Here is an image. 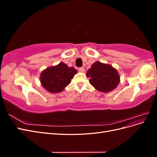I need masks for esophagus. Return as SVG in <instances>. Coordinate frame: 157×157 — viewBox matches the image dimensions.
Segmentation results:
<instances>
[{
    "label": "esophagus",
    "mask_w": 157,
    "mask_h": 157,
    "mask_svg": "<svg viewBox=\"0 0 157 157\" xmlns=\"http://www.w3.org/2000/svg\"><path fill=\"white\" fill-rule=\"evenodd\" d=\"M78 70H79L80 72H81V73H84L85 71V69H84V67H80Z\"/></svg>",
    "instance_id": "esophagus-1"
}]
</instances>
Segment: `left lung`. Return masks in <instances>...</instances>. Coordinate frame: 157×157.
Masks as SVG:
<instances>
[{"mask_svg": "<svg viewBox=\"0 0 157 157\" xmlns=\"http://www.w3.org/2000/svg\"><path fill=\"white\" fill-rule=\"evenodd\" d=\"M89 82L98 91L108 93L115 90L120 82V75L116 69L107 63L96 61L86 73Z\"/></svg>", "mask_w": 157, "mask_h": 157, "instance_id": "1", "label": "left lung"}]
</instances>
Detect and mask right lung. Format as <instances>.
Segmentation results:
<instances>
[{
    "label": "right lung",
    "instance_id": "add662e5",
    "mask_svg": "<svg viewBox=\"0 0 157 157\" xmlns=\"http://www.w3.org/2000/svg\"><path fill=\"white\" fill-rule=\"evenodd\" d=\"M78 72L73 67H69L61 62L42 71L40 77V84L50 93H59L71 83L75 74Z\"/></svg>",
    "mask_w": 157,
    "mask_h": 157
}]
</instances>
